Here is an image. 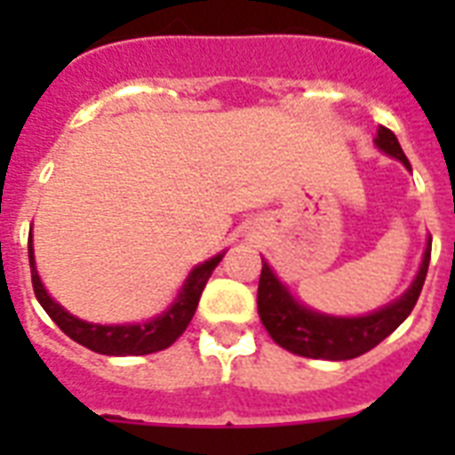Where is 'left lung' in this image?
Returning <instances> with one entry per match:
<instances>
[{
    "label": "left lung",
    "mask_w": 455,
    "mask_h": 455,
    "mask_svg": "<svg viewBox=\"0 0 455 455\" xmlns=\"http://www.w3.org/2000/svg\"><path fill=\"white\" fill-rule=\"evenodd\" d=\"M375 146L389 157H396L399 163L411 170L409 157L403 156L402 146L396 141L395 132L387 127L378 130ZM432 238L423 252V262L418 269L413 283L402 298L385 304L380 309L363 314V316H332L307 307L292 298L269 264L262 262V276L257 288V311L262 318L264 328L269 331L271 339L288 352L307 356V359H328L347 361L356 359L361 354L371 352L375 345H380L389 332H395L406 321L413 307H416L420 291H423L427 267H430Z\"/></svg>",
    "instance_id": "1"
}]
</instances>
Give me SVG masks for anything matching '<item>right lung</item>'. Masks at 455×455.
I'll use <instances>...</instances> for the list:
<instances>
[{
	"label": "right lung",
	"instance_id": "right-lung-1",
	"mask_svg": "<svg viewBox=\"0 0 455 455\" xmlns=\"http://www.w3.org/2000/svg\"><path fill=\"white\" fill-rule=\"evenodd\" d=\"M28 257H30V274H32V288H35V298L44 307V311L52 316V321L59 325L60 331L66 332L68 338L75 339L77 345L87 347L92 352L108 354V356H141V354H153L160 349H167L170 345L177 342V338L186 331V325L191 323L196 307L200 302L203 288H205L207 278L212 276L214 267L221 262L220 255L212 259L193 267V271L186 276L181 291L174 298V302L160 314V316L144 321V323H124V325H101L89 323L82 318L73 316L66 311L56 299L46 292L44 283L37 274L35 267V250H32V234L28 241Z\"/></svg>",
	"mask_w": 455,
	"mask_h": 455
}]
</instances>
